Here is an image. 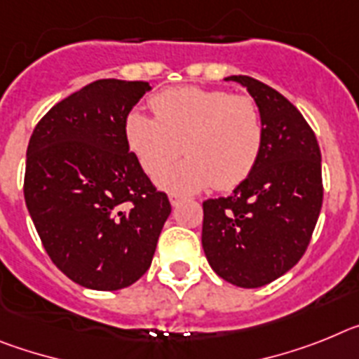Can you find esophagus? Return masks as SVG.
<instances>
[{
    "label": "esophagus",
    "instance_id": "1",
    "mask_svg": "<svg viewBox=\"0 0 359 359\" xmlns=\"http://www.w3.org/2000/svg\"><path fill=\"white\" fill-rule=\"evenodd\" d=\"M182 201H184V197H180V195H177V193H171L170 195V202L173 208H177V205H179Z\"/></svg>",
    "mask_w": 359,
    "mask_h": 359
}]
</instances>
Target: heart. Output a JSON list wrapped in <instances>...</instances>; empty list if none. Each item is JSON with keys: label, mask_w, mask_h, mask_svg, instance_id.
<instances>
[{"label": "heart", "mask_w": 359, "mask_h": 359, "mask_svg": "<svg viewBox=\"0 0 359 359\" xmlns=\"http://www.w3.org/2000/svg\"><path fill=\"white\" fill-rule=\"evenodd\" d=\"M151 108L155 117L137 108L128 111L124 141L149 177L166 170L182 144L186 158L157 179L164 191L191 195L213 184L233 189L257 168L266 128L255 99L179 86L154 95Z\"/></svg>", "instance_id": "1"}]
</instances>
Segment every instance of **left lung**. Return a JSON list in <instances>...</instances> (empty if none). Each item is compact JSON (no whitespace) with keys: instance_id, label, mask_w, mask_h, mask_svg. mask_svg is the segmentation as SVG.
Masks as SVG:
<instances>
[{"instance_id":"8db88e82","label":"left lung","mask_w":359,"mask_h":359,"mask_svg":"<svg viewBox=\"0 0 359 359\" xmlns=\"http://www.w3.org/2000/svg\"><path fill=\"white\" fill-rule=\"evenodd\" d=\"M260 108L266 139L253 173L229 197L202 204L211 269L238 287H262L298 264L323 201L316 135L292 102L248 76H231Z\"/></svg>"}]
</instances>
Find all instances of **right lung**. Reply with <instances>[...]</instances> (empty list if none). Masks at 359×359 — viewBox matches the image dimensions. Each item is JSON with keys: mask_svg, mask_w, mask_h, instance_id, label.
<instances>
[{"mask_svg": "<svg viewBox=\"0 0 359 359\" xmlns=\"http://www.w3.org/2000/svg\"><path fill=\"white\" fill-rule=\"evenodd\" d=\"M149 90L93 81L50 108L30 137L25 202L48 257L83 287L135 283L171 213L124 141V117Z\"/></svg>", "mask_w": 359, "mask_h": 359, "instance_id": "add662e5", "label": "right lung"}]
</instances>
